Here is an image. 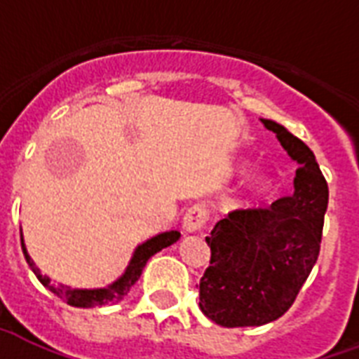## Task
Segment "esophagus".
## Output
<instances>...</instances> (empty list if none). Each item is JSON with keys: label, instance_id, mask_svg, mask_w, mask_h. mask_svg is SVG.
Segmentation results:
<instances>
[{"label": "esophagus", "instance_id": "obj_1", "mask_svg": "<svg viewBox=\"0 0 359 359\" xmlns=\"http://www.w3.org/2000/svg\"><path fill=\"white\" fill-rule=\"evenodd\" d=\"M205 221H208V211H205L204 205H193L191 210H187V213L183 215V230L187 234H194V232H200L204 229Z\"/></svg>", "mask_w": 359, "mask_h": 359}]
</instances>
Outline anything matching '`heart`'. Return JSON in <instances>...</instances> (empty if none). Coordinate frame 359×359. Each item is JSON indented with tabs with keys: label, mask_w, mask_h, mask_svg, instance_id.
Listing matches in <instances>:
<instances>
[{
	"label": "heart",
	"mask_w": 359,
	"mask_h": 359,
	"mask_svg": "<svg viewBox=\"0 0 359 359\" xmlns=\"http://www.w3.org/2000/svg\"><path fill=\"white\" fill-rule=\"evenodd\" d=\"M249 168H251V163L249 161H241L240 166H238V172L243 174ZM269 189H271V176L266 174V172H255V174L247 177L245 182L241 183L238 198H240L241 204H251V202H257L258 198H262Z\"/></svg>",
	"instance_id": "obj_1"
}]
</instances>
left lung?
I'll use <instances>...</instances> for the list:
<instances>
[{
    "instance_id": "obj_1",
    "label": "left lung",
    "mask_w": 359,
    "mask_h": 359,
    "mask_svg": "<svg viewBox=\"0 0 359 359\" xmlns=\"http://www.w3.org/2000/svg\"><path fill=\"white\" fill-rule=\"evenodd\" d=\"M298 165L294 193L264 210H240L205 238L210 268L200 279V309L224 327L264 326L290 309L320 252L327 183L298 136L260 118Z\"/></svg>"
}]
</instances>
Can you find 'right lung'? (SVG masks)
Wrapping results in <instances>:
<instances>
[{"label": "right lung", "instance_id": "1", "mask_svg": "<svg viewBox=\"0 0 359 359\" xmlns=\"http://www.w3.org/2000/svg\"><path fill=\"white\" fill-rule=\"evenodd\" d=\"M180 236L182 234L177 230H166V232H161V234L154 236V238H149L144 243H140L133 251V257H130L123 273L119 275L116 280H112L110 285L99 286V288H76V286L63 285V283H54L48 275H44L37 268V264L33 262V258L29 257V252L26 249V243H24V236H22V251H24L26 262L29 264L33 273L37 275V279L48 288L50 292L55 294L57 298H61L69 305H73V307L90 309V307L110 304V302H121L129 294V290L133 288L136 280L140 279L142 269L146 268L149 258L154 257L155 252L163 251L166 247H170L172 243H176L180 240Z\"/></svg>", "mask_w": 359, "mask_h": 359}]
</instances>
